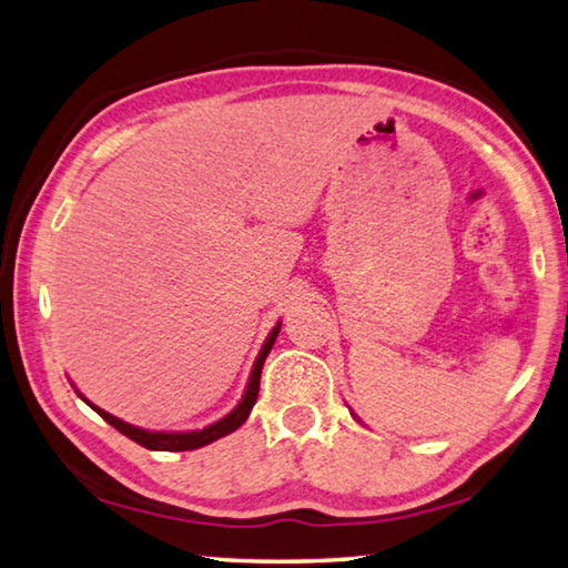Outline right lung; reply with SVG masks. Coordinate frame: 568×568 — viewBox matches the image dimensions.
Returning a JSON list of instances; mask_svg holds the SVG:
<instances>
[{
    "mask_svg": "<svg viewBox=\"0 0 568 568\" xmlns=\"http://www.w3.org/2000/svg\"><path fill=\"white\" fill-rule=\"evenodd\" d=\"M277 333H281V323L275 325V328L271 331V335H267V341L263 345L261 355H257V361L253 365V373H250V383H247V390L243 400L237 403L235 410H230L225 418H220L217 423H213V426H207L203 430H187V434H162V430H145V428H138V426H130V423H124L120 418H114L112 413L102 410L100 406H94V403H90L88 398H82L88 406L100 413V416L110 423L112 428H118L122 436L132 438L134 444L145 446L150 450H195V448H203L207 444H213V440L223 438L227 434H233V430H237L243 423L247 420L250 410H253L255 400H257V390H261V373H263V363L267 358V353H271L273 343L277 338Z\"/></svg>",
    "mask_w": 568,
    "mask_h": 568,
    "instance_id": "obj_1",
    "label": "right lung"
}]
</instances>
